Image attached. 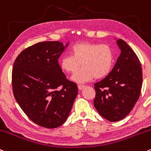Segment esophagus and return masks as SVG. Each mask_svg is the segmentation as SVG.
Wrapping results in <instances>:
<instances>
[{
    "label": "esophagus",
    "mask_w": 151,
    "mask_h": 151,
    "mask_svg": "<svg viewBox=\"0 0 151 151\" xmlns=\"http://www.w3.org/2000/svg\"><path fill=\"white\" fill-rule=\"evenodd\" d=\"M84 87H85V86L82 85V84H79V85H78V88H79V90H82V89H83Z\"/></svg>",
    "instance_id": "1"
}]
</instances>
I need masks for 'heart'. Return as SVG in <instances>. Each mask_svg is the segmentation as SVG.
Masks as SVG:
<instances>
[{
	"instance_id": "1",
	"label": "heart",
	"mask_w": 151,
	"mask_h": 151,
	"mask_svg": "<svg viewBox=\"0 0 151 151\" xmlns=\"http://www.w3.org/2000/svg\"><path fill=\"white\" fill-rule=\"evenodd\" d=\"M70 56H64L59 61L61 69L67 74H74L82 64L83 68L72 76V80L78 84L92 79H101L111 72L115 63V54L107 44L81 42L73 46Z\"/></svg>"
}]
</instances>
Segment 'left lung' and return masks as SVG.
Here are the masks:
<instances>
[{"instance_id":"left-lung-1","label":"left lung","mask_w":151,"mask_h":151,"mask_svg":"<svg viewBox=\"0 0 151 151\" xmlns=\"http://www.w3.org/2000/svg\"><path fill=\"white\" fill-rule=\"evenodd\" d=\"M121 51L113 69L94 84V106L101 116L110 122L125 118L138 100L143 83L140 61L125 41H116Z\"/></svg>"}]
</instances>
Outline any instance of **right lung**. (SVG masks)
<instances>
[{
	"label": "right lung",
	"instance_id": "1",
	"mask_svg": "<svg viewBox=\"0 0 151 151\" xmlns=\"http://www.w3.org/2000/svg\"><path fill=\"white\" fill-rule=\"evenodd\" d=\"M68 45L37 43L21 51L13 67L15 99L30 120L46 128L67 120L78 94L77 85L68 80L58 62Z\"/></svg>",
	"mask_w": 151,
	"mask_h": 151
}]
</instances>
